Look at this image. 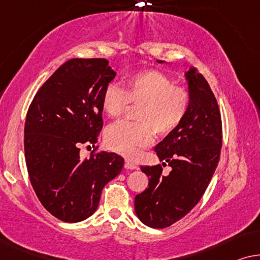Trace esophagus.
Masks as SVG:
<instances>
[{
	"instance_id": "34e87169",
	"label": "esophagus",
	"mask_w": 260,
	"mask_h": 260,
	"mask_svg": "<svg viewBox=\"0 0 260 260\" xmlns=\"http://www.w3.org/2000/svg\"><path fill=\"white\" fill-rule=\"evenodd\" d=\"M125 168H126V170H135V168H138V166L135 165L134 162L129 161V160H126V161H125Z\"/></svg>"
}]
</instances>
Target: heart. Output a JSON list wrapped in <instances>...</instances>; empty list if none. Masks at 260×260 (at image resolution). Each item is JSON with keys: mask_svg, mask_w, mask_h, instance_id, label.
I'll use <instances>...</instances> for the list:
<instances>
[{"mask_svg": "<svg viewBox=\"0 0 260 260\" xmlns=\"http://www.w3.org/2000/svg\"><path fill=\"white\" fill-rule=\"evenodd\" d=\"M129 104L140 105L139 121L108 126L105 144L113 152L135 158L141 148L153 144L155 132L166 135L180 126L188 112L191 95L185 87L175 86L165 73L148 69L127 76L125 89L111 83L102 93V107L112 118L121 116Z\"/></svg>", "mask_w": 260, "mask_h": 260, "instance_id": "1", "label": "heart"}]
</instances>
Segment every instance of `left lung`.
<instances>
[{"mask_svg":"<svg viewBox=\"0 0 260 260\" xmlns=\"http://www.w3.org/2000/svg\"><path fill=\"white\" fill-rule=\"evenodd\" d=\"M159 63L164 61L158 60ZM191 104L184 121L155 146L162 165L142 166L148 187L135 197V213L145 225L165 229L184 218L202 199L219 162L222 144L218 102L202 74L186 73Z\"/></svg>","mask_w":260,"mask_h":260,"instance_id":"1","label":"left lung"}]
</instances>
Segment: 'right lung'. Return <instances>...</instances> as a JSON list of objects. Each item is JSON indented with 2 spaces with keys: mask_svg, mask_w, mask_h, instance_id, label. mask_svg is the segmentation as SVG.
<instances>
[{
  "mask_svg": "<svg viewBox=\"0 0 260 260\" xmlns=\"http://www.w3.org/2000/svg\"><path fill=\"white\" fill-rule=\"evenodd\" d=\"M115 75L106 58H72L29 106L24 123L29 179L43 207L62 221L90 217L102 188L122 170L123 158L115 153L80 158V146L98 141L104 126L102 93Z\"/></svg>",
  "mask_w": 260,
  "mask_h": 260,
  "instance_id": "1",
  "label": "right lung"
}]
</instances>
